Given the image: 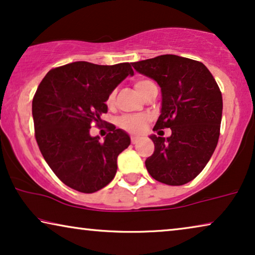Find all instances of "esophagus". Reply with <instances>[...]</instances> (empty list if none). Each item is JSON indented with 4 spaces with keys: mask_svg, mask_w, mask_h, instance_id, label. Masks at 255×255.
Listing matches in <instances>:
<instances>
[{
    "mask_svg": "<svg viewBox=\"0 0 255 255\" xmlns=\"http://www.w3.org/2000/svg\"><path fill=\"white\" fill-rule=\"evenodd\" d=\"M138 140H139L138 137H134V135H132V137H131V142H132V144H137Z\"/></svg>",
    "mask_w": 255,
    "mask_h": 255,
    "instance_id": "esophagus-1",
    "label": "esophagus"
}]
</instances>
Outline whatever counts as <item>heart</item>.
<instances>
[{
	"label": "heart",
	"mask_w": 255,
	"mask_h": 255,
	"mask_svg": "<svg viewBox=\"0 0 255 255\" xmlns=\"http://www.w3.org/2000/svg\"><path fill=\"white\" fill-rule=\"evenodd\" d=\"M155 86L154 83L149 80H138L137 82L134 83L135 89L137 92L140 94V96L142 97L145 95V93L151 88V87ZM115 95L116 94L111 93L109 97H108V106H113L115 102ZM146 122V117L145 116H137V115H125V116L121 117L120 121H118V124H120L121 128H123L124 130H127L128 132H132V133H138L139 131L141 130L142 127H144Z\"/></svg>",
	"instance_id": "1"
}]
</instances>
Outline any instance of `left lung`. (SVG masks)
Returning <instances> with one entry per match:
<instances>
[{"label":"left lung","instance_id":"obj_1","mask_svg":"<svg viewBox=\"0 0 255 255\" xmlns=\"http://www.w3.org/2000/svg\"><path fill=\"white\" fill-rule=\"evenodd\" d=\"M132 66L161 88V109L153 130H172L167 138L149 135L154 152L146 159V168L153 179L169 186L190 182L218 142L223 99L217 82L202 62L174 54Z\"/></svg>","mask_w":255,"mask_h":255}]
</instances>
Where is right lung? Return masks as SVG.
<instances>
[{
	"mask_svg": "<svg viewBox=\"0 0 255 255\" xmlns=\"http://www.w3.org/2000/svg\"><path fill=\"white\" fill-rule=\"evenodd\" d=\"M128 75H133L128 62L75 61L52 69L38 86L32 101L37 144L50 168L72 189L95 193L116 175L117 158L130 145V135L110 125L101 141L89 130L102 123L108 97Z\"/></svg>",
	"mask_w": 255,
	"mask_h": 255,
	"instance_id": "add662e5",
	"label": "right lung"
}]
</instances>
